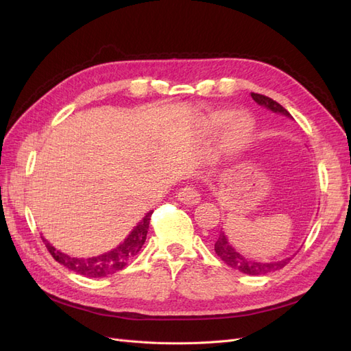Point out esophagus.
Returning a JSON list of instances; mask_svg holds the SVG:
<instances>
[{
    "label": "esophagus",
    "instance_id": "esophagus-1",
    "mask_svg": "<svg viewBox=\"0 0 351 351\" xmlns=\"http://www.w3.org/2000/svg\"><path fill=\"white\" fill-rule=\"evenodd\" d=\"M177 197L180 202H183L184 205H196L200 200V193L193 186H184L183 189H180Z\"/></svg>",
    "mask_w": 351,
    "mask_h": 351
}]
</instances>
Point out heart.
I'll use <instances>...</instances> for the list:
<instances>
[{
  "mask_svg": "<svg viewBox=\"0 0 351 351\" xmlns=\"http://www.w3.org/2000/svg\"><path fill=\"white\" fill-rule=\"evenodd\" d=\"M230 119V112L227 111H215L209 115L206 124L209 129L215 130L224 125L226 121ZM253 130V123L246 115H239L230 123L227 130L222 137V143H224L226 151L230 154H236L241 151L246 143L249 142V137Z\"/></svg>",
  "mask_w": 351,
  "mask_h": 351,
  "instance_id": "obj_1",
  "label": "heart"
}]
</instances>
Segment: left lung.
Instances as JSON below:
<instances>
[{"label": "left lung", "instance_id": "obj_1", "mask_svg": "<svg viewBox=\"0 0 351 351\" xmlns=\"http://www.w3.org/2000/svg\"><path fill=\"white\" fill-rule=\"evenodd\" d=\"M252 98H253L254 102L262 105V107H265L267 110H271V111L277 112V114H282L285 117H289V119H293L290 112L287 111L284 107H281V105L277 101H274V99L265 97V95H261V93H252ZM215 253L221 258V261H224L228 265L230 268L237 269V271H240L243 274H247V275H267V274L275 272V271L284 268L285 265L293 259V256H291V258H285V259L277 261V262H254V261H250L247 258L241 256L239 252H236V249L228 243V240L224 234V231L219 232V237L215 241Z\"/></svg>", "mask_w": 351, "mask_h": 351}]
</instances>
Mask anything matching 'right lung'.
<instances>
[{
    "label": "right lung",
    "mask_w": 351,
    "mask_h": 351,
    "mask_svg": "<svg viewBox=\"0 0 351 351\" xmlns=\"http://www.w3.org/2000/svg\"><path fill=\"white\" fill-rule=\"evenodd\" d=\"M152 212L149 210L147 214L143 217V219L137 224L127 239L117 246L115 249L99 254V256H93V258H73L69 256V254L62 253L57 250L52 244H49L45 239H42L45 243V246L48 252L51 253V256L54 258L58 263L64 265L66 268L70 271L83 275V277H89V278H102V277H108V275H112L115 272L121 271L127 263H129L130 259H133L139 250L142 249L143 243L146 240L147 230H149V222Z\"/></svg>",
    "instance_id": "1"
}]
</instances>
